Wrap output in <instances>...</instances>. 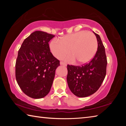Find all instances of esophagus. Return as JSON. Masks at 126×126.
Here are the masks:
<instances>
[{
  "label": "esophagus",
  "mask_w": 126,
  "mask_h": 126,
  "mask_svg": "<svg viewBox=\"0 0 126 126\" xmlns=\"http://www.w3.org/2000/svg\"><path fill=\"white\" fill-rule=\"evenodd\" d=\"M60 64H61V65H64V66H66V65H67V63H64V62H61Z\"/></svg>",
  "instance_id": "1"
}]
</instances>
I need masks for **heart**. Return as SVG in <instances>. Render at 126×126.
<instances>
[{
	"label": "heart",
	"instance_id": "heart-1",
	"mask_svg": "<svg viewBox=\"0 0 126 126\" xmlns=\"http://www.w3.org/2000/svg\"><path fill=\"white\" fill-rule=\"evenodd\" d=\"M98 43L94 34L82 31L68 35L61 40L55 39L50 44V49L54 57L62 58L70 54L69 60H75L79 64H84L91 61L97 52Z\"/></svg>",
	"mask_w": 126,
	"mask_h": 126
}]
</instances>
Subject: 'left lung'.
<instances>
[{
  "instance_id": "1",
  "label": "left lung",
  "mask_w": 126,
  "mask_h": 126,
  "mask_svg": "<svg viewBox=\"0 0 126 126\" xmlns=\"http://www.w3.org/2000/svg\"><path fill=\"white\" fill-rule=\"evenodd\" d=\"M98 48L89 63L76 66L67 65V80L70 90L78 97H86L93 94L101 87L106 75L107 64L105 49L99 35L94 32Z\"/></svg>"
}]
</instances>
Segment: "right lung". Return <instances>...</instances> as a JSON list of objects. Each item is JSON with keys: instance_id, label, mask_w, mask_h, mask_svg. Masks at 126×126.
Wrapping results in <instances>:
<instances>
[{"instance_id": "add662e5", "label": "right lung", "mask_w": 126, "mask_h": 126, "mask_svg": "<svg viewBox=\"0 0 126 126\" xmlns=\"http://www.w3.org/2000/svg\"><path fill=\"white\" fill-rule=\"evenodd\" d=\"M55 35L35 31L25 39L18 51L16 78L20 89L31 98L48 94L60 62L50 52L49 42Z\"/></svg>"}]
</instances>
